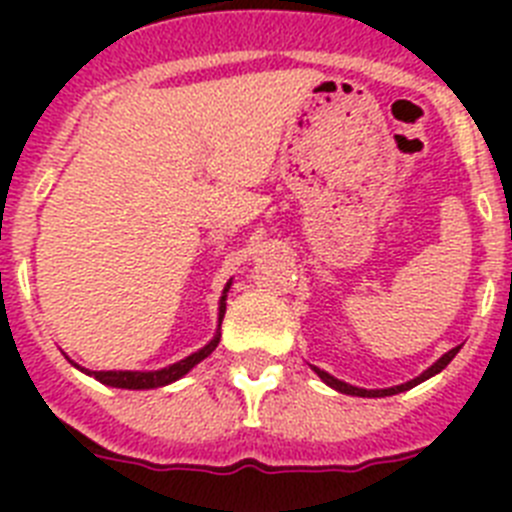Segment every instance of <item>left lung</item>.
I'll return each mask as SVG.
<instances>
[{"mask_svg": "<svg viewBox=\"0 0 512 512\" xmlns=\"http://www.w3.org/2000/svg\"><path fill=\"white\" fill-rule=\"evenodd\" d=\"M459 348H461V346L451 348L449 354H443L441 359H438L436 364L431 366V369H425V372L420 374V377L410 379V382H405V384H397V387H387V390H359V387H351V384L341 382V379L330 377L328 372H323V369H318V366H312V369H315V372H318V377L323 379L325 384H330V387H333V390L343 392V395H356V397H390V395H397V392L410 390V387H415V384L425 382V379H428V377H433V374H438V372H441V369H446V366H449V361L454 359L456 354H459Z\"/></svg>", "mask_w": 512, "mask_h": 512, "instance_id": "8db88e82", "label": "left lung"}]
</instances>
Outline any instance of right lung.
<instances>
[{"label": "right lung", "instance_id": "1", "mask_svg": "<svg viewBox=\"0 0 512 512\" xmlns=\"http://www.w3.org/2000/svg\"><path fill=\"white\" fill-rule=\"evenodd\" d=\"M228 287H225V292H228ZM223 315H225V295L223 300H220V323H223ZM217 343H220V333H217L205 348H200L197 354L187 356V359L182 361H176V364L166 366V369H158V372H87V369H84V372H87L89 377L99 379L102 384H110V387H122V390H153V387H164V384H171L179 377H184L192 366H197L202 359H207V356L215 351Z\"/></svg>", "mask_w": 512, "mask_h": 512}]
</instances>
